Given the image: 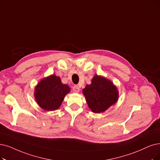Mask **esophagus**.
Returning a JSON list of instances; mask_svg holds the SVG:
<instances>
[{
    "label": "esophagus",
    "mask_w": 160,
    "mask_h": 160,
    "mask_svg": "<svg viewBox=\"0 0 160 160\" xmlns=\"http://www.w3.org/2000/svg\"><path fill=\"white\" fill-rule=\"evenodd\" d=\"M79 91H80V88H79V87L78 86V85H74L73 87V92H79Z\"/></svg>",
    "instance_id": "34e87169"
}]
</instances>
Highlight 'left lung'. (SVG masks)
Masks as SVG:
<instances>
[{"mask_svg":"<svg viewBox=\"0 0 160 160\" xmlns=\"http://www.w3.org/2000/svg\"><path fill=\"white\" fill-rule=\"evenodd\" d=\"M87 104L94 113L104 112L116 103L119 93L113 82L104 77L96 75L91 85L82 89Z\"/></svg>","mask_w":160,"mask_h":160,"instance_id":"left-lung-1","label":"left lung"}]
</instances>
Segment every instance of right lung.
<instances>
[{
  "label": "right lung",
  "instance_id": "1",
  "mask_svg": "<svg viewBox=\"0 0 160 160\" xmlns=\"http://www.w3.org/2000/svg\"><path fill=\"white\" fill-rule=\"evenodd\" d=\"M69 91L70 88L62 83L60 77L52 75L39 82L35 88V98L42 109L54 111L60 108Z\"/></svg>",
  "mask_w": 160,
  "mask_h": 160
}]
</instances>
